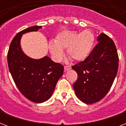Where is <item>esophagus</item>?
Instances as JSON below:
<instances>
[{
    "label": "esophagus",
    "mask_w": 126,
    "mask_h": 126,
    "mask_svg": "<svg viewBox=\"0 0 126 126\" xmlns=\"http://www.w3.org/2000/svg\"><path fill=\"white\" fill-rule=\"evenodd\" d=\"M71 69V66H69V65H67V66H65V67H64V69H65V71H69V70H70Z\"/></svg>",
    "instance_id": "esophagus-1"
}]
</instances>
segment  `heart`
<instances>
[{"label": "heart", "instance_id": "obj_1", "mask_svg": "<svg viewBox=\"0 0 126 126\" xmlns=\"http://www.w3.org/2000/svg\"><path fill=\"white\" fill-rule=\"evenodd\" d=\"M95 37L90 30L81 32L65 31L57 34L55 42H49L48 47L54 60L61 61L64 56L63 49H67V55L76 61H84L92 52Z\"/></svg>", "mask_w": 126, "mask_h": 126}]
</instances>
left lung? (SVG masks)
Returning <instances> with one entry per match:
<instances>
[{"mask_svg": "<svg viewBox=\"0 0 126 126\" xmlns=\"http://www.w3.org/2000/svg\"><path fill=\"white\" fill-rule=\"evenodd\" d=\"M98 42L84 61L73 65L78 75L75 94L86 104L99 101L111 88L118 69V55L114 41L101 33Z\"/></svg>", "mask_w": 126, "mask_h": 126, "instance_id": "1", "label": "left lung"}]
</instances>
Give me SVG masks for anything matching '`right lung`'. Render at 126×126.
<instances>
[{
	"mask_svg": "<svg viewBox=\"0 0 126 126\" xmlns=\"http://www.w3.org/2000/svg\"><path fill=\"white\" fill-rule=\"evenodd\" d=\"M41 27H31L19 32L12 40L7 55L9 71L18 90L27 99L37 103L51 97L64 71L63 65L53 62L49 57L32 59L21 49L22 34L37 31Z\"/></svg>",
	"mask_w": 126,
	"mask_h": 126,
	"instance_id": "right-lung-1",
	"label": "right lung"
}]
</instances>
